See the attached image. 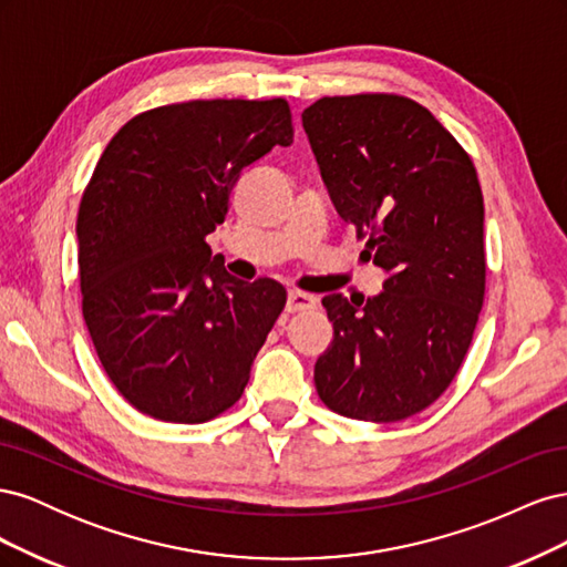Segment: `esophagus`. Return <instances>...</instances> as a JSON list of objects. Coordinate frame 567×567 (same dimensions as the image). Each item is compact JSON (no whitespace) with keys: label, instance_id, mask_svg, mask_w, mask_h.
Wrapping results in <instances>:
<instances>
[{"label":"esophagus","instance_id":"esophagus-1","mask_svg":"<svg viewBox=\"0 0 567 567\" xmlns=\"http://www.w3.org/2000/svg\"><path fill=\"white\" fill-rule=\"evenodd\" d=\"M317 298L310 293H302V290H290L288 300H286V310L288 312H305V310H315Z\"/></svg>","mask_w":567,"mask_h":567}]
</instances>
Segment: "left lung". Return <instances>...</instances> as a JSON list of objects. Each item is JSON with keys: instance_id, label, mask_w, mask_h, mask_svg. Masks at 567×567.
Masks as SVG:
<instances>
[{"instance_id": "obj_1", "label": "left lung", "mask_w": 567, "mask_h": 567, "mask_svg": "<svg viewBox=\"0 0 567 567\" xmlns=\"http://www.w3.org/2000/svg\"><path fill=\"white\" fill-rule=\"evenodd\" d=\"M302 127L338 215L388 271L373 298L321 300L333 342L315 364L336 414L394 423L431 406L466 357L485 300V205L475 165L400 94L323 96Z\"/></svg>"}]
</instances>
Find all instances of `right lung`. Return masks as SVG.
Returning a JSON list of instances; mask_svg holds the SVG:
<instances>
[{"mask_svg":"<svg viewBox=\"0 0 567 567\" xmlns=\"http://www.w3.org/2000/svg\"><path fill=\"white\" fill-rule=\"evenodd\" d=\"M290 144L286 99H213L134 115L101 153L78 213L82 317L142 414L205 423L241 400L286 288L234 279L205 236L241 169Z\"/></svg>","mask_w":567,"mask_h":567,"instance_id":"right-lung-1","label":"right lung"}]
</instances>
